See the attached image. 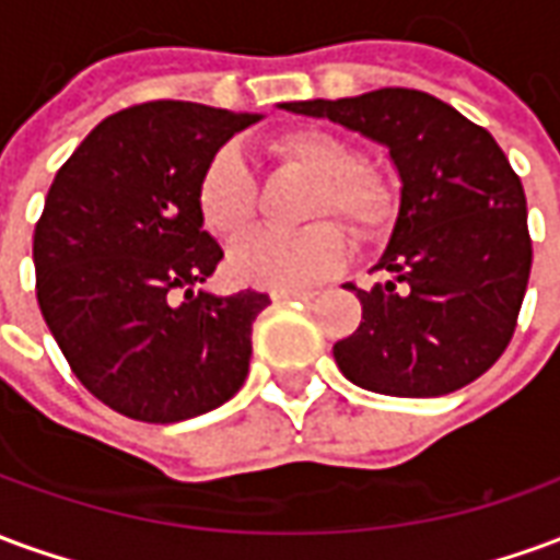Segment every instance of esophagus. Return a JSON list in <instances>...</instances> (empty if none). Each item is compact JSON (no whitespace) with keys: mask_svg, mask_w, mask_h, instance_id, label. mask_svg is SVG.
<instances>
[{"mask_svg":"<svg viewBox=\"0 0 560 560\" xmlns=\"http://www.w3.org/2000/svg\"><path fill=\"white\" fill-rule=\"evenodd\" d=\"M317 291H276L272 293V300H300V303H308V300H315Z\"/></svg>","mask_w":560,"mask_h":560,"instance_id":"obj_1","label":"esophagus"}]
</instances>
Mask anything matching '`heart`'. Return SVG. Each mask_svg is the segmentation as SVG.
I'll list each match as a JSON object with an SVG mask.
<instances>
[{
	"label": "heart",
	"mask_w": 560,
	"mask_h": 560,
	"mask_svg": "<svg viewBox=\"0 0 560 560\" xmlns=\"http://www.w3.org/2000/svg\"><path fill=\"white\" fill-rule=\"evenodd\" d=\"M272 159L317 179L308 219H336L360 240L381 243L399 221L401 197L387 173L365 167L351 140L324 128H291L267 143ZM195 207L209 233L231 240L257 215V179L240 149L219 147L197 173ZM348 240L336 221H315L300 231H255L236 240L228 269L240 284L267 291H300L327 279L345 264Z\"/></svg>",
	"instance_id": "obj_1"
}]
</instances>
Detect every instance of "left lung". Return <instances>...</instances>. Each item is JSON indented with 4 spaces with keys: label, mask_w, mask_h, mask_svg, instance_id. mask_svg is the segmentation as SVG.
Wrapping results in <instances>:
<instances>
[{
    "label": "left lung",
    "mask_w": 560,
    "mask_h": 560,
    "mask_svg": "<svg viewBox=\"0 0 560 560\" xmlns=\"http://www.w3.org/2000/svg\"><path fill=\"white\" fill-rule=\"evenodd\" d=\"M284 110L327 116L389 147L401 209L377 260L393 281L357 291L363 320L332 345L357 387L429 399L492 369L516 332L530 276L525 188L504 149L429 92H365Z\"/></svg>",
    "instance_id": "8db88e82"
}]
</instances>
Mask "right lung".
I'll return each instance as SVG.
<instances>
[{"mask_svg":"<svg viewBox=\"0 0 560 560\" xmlns=\"http://www.w3.org/2000/svg\"><path fill=\"white\" fill-rule=\"evenodd\" d=\"M191 102L107 116L59 167L35 224V293L71 372L140 422L207 413L243 387L267 293L197 291L224 257L195 207L197 173L257 122Z\"/></svg>","mask_w":560,"mask_h":560,"instance_id":"obj_1","label":"right lung"}]
</instances>
